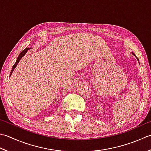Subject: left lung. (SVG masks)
I'll use <instances>...</instances> for the list:
<instances>
[{"label":"left lung","mask_w":151,"mask_h":151,"mask_svg":"<svg viewBox=\"0 0 151 151\" xmlns=\"http://www.w3.org/2000/svg\"><path fill=\"white\" fill-rule=\"evenodd\" d=\"M132 54H133V55H134V56H135V57H136V55H135V54H134V53H133V52H132ZM136 58H137V61H139V59H138V58H137V57H136Z\"/></svg>","instance_id":"left-lung-1"}]
</instances>
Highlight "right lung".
<instances>
[{
    "instance_id": "1",
    "label": "right lung",
    "mask_w": 151,
    "mask_h": 151,
    "mask_svg": "<svg viewBox=\"0 0 151 151\" xmlns=\"http://www.w3.org/2000/svg\"><path fill=\"white\" fill-rule=\"evenodd\" d=\"M29 49H30V48H25V50H23V51L20 53L19 55H18V57H17V60H16V63H15V64L14 65L13 67H12V70H11V73H10V76H11V75H12V72L14 71V69H15V68L16 67L17 65L18 64V63L19 62V61H20L21 59L22 58L23 56H24V55H25V54L27 53V50H29Z\"/></svg>"
}]
</instances>
